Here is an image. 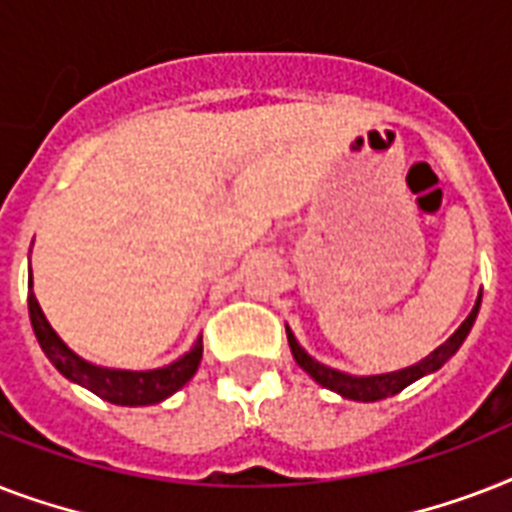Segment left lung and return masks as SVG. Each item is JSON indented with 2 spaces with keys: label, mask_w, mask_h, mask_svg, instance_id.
Here are the masks:
<instances>
[{
  "label": "left lung",
  "mask_w": 512,
  "mask_h": 512,
  "mask_svg": "<svg viewBox=\"0 0 512 512\" xmlns=\"http://www.w3.org/2000/svg\"><path fill=\"white\" fill-rule=\"evenodd\" d=\"M478 308H481V297L476 300V308L470 311L468 319L462 321V327L457 329V332H454V335L441 345V348L433 350L428 358H422L420 364L406 366V369H401V372L377 374V377H350V374H342L337 372V369H329V366L313 361V358L308 356L300 345H297L295 335H292L289 329H287V337H289V348H292L295 361L303 366L305 372L311 374L313 380L319 382V385L335 390V393H340V396L345 398H353V401H380V398L401 393L406 385H412L414 380H420L422 374L441 369V366H444L454 353H457V348H460L462 342H465V337H468L470 327H473V321H476L478 316Z\"/></svg>",
  "instance_id": "left-lung-1"
}]
</instances>
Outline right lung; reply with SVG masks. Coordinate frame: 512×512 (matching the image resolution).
<instances>
[{
    "instance_id": "obj_1",
    "label": "right lung",
    "mask_w": 512,
    "mask_h": 512,
    "mask_svg": "<svg viewBox=\"0 0 512 512\" xmlns=\"http://www.w3.org/2000/svg\"><path fill=\"white\" fill-rule=\"evenodd\" d=\"M28 316H31V327L34 335L47 353L55 369L71 382H79L87 390H92L95 396L106 398L111 404L119 406H146L159 404L167 396H172L175 390H180L185 382L191 380L201 361V340H196L183 358H177L175 364L164 366V369H151V372H122V369H103V366L87 364L84 358H79L74 350H68L63 345L52 327L44 319L42 308L36 303L34 295H28Z\"/></svg>"
}]
</instances>
